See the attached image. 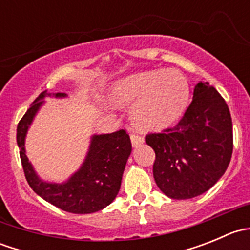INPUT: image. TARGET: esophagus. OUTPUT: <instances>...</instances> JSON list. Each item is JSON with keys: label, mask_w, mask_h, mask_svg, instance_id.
<instances>
[{"label": "esophagus", "mask_w": 250, "mask_h": 250, "mask_svg": "<svg viewBox=\"0 0 250 250\" xmlns=\"http://www.w3.org/2000/svg\"><path fill=\"white\" fill-rule=\"evenodd\" d=\"M130 140H132V145L134 146V147H137V146H139L140 144L144 143V138L141 137V135L137 134V133H132V134H130Z\"/></svg>", "instance_id": "1"}]
</instances>
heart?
I'll list each match as a JSON object with an SVG mask.
<instances>
[{
    "instance_id": "heart-1",
    "label": "heart",
    "mask_w": 250,
    "mask_h": 250,
    "mask_svg": "<svg viewBox=\"0 0 250 250\" xmlns=\"http://www.w3.org/2000/svg\"><path fill=\"white\" fill-rule=\"evenodd\" d=\"M190 88L176 70H151L118 81L110 93L113 106L134 105L132 120L143 130L162 129L186 109Z\"/></svg>"
}]
</instances>
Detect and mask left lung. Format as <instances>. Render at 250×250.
<instances>
[{"label": "left lung", "instance_id": "left-lung-1", "mask_svg": "<svg viewBox=\"0 0 250 250\" xmlns=\"http://www.w3.org/2000/svg\"><path fill=\"white\" fill-rule=\"evenodd\" d=\"M145 141L156 153L153 178L160 190L174 200L193 198L215 185L230 165V110L215 88L200 82L181 120L146 134Z\"/></svg>", "mask_w": 250, "mask_h": 250}]
</instances>
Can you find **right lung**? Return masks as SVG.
Wrapping results in <instances>:
<instances>
[{
  "label": "right lung",
  "instance_id": "obj_1",
  "mask_svg": "<svg viewBox=\"0 0 250 250\" xmlns=\"http://www.w3.org/2000/svg\"><path fill=\"white\" fill-rule=\"evenodd\" d=\"M50 94L47 90L42 92L18 123L17 143L27 184L40 197L69 213L89 214L102 210L115 200L120 191L123 170L132 152L129 134L120 129L111 134L94 135L84 163L69 181L60 185L44 183L29 163L24 141L27 128L42 104L40 100ZM53 95L65 97L64 93Z\"/></svg>",
  "mask_w": 250,
  "mask_h": 250
}]
</instances>
